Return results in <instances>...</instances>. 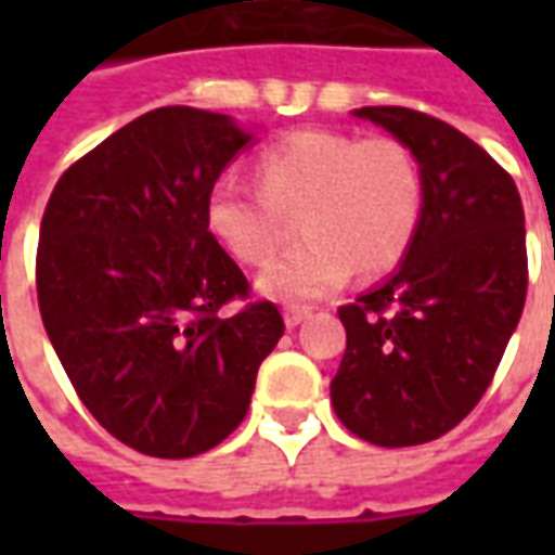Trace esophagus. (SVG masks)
<instances>
[{"mask_svg":"<svg viewBox=\"0 0 555 555\" xmlns=\"http://www.w3.org/2000/svg\"><path fill=\"white\" fill-rule=\"evenodd\" d=\"M309 314H312V309H306V306H288V309H285V326L294 330V326H300Z\"/></svg>","mask_w":555,"mask_h":555,"instance_id":"obj_1","label":"esophagus"}]
</instances>
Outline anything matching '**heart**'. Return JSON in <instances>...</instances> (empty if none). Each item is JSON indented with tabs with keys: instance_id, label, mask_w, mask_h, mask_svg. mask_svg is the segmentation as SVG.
Segmentation results:
<instances>
[{
	"instance_id": "b5f03b06",
	"label": "heart",
	"mask_w": 555,
	"mask_h": 555,
	"mask_svg": "<svg viewBox=\"0 0 555 555\" xmlns=\"http://www.w3.org/2000/svg\"><path fill=\"white\" fill-rule=\"evenodd\" d=\"M258 186L219 178L205 225L241 264H264L300 214L302 246L267 267L258 288L285 302L338 291L353 270L392 273L416 243L425 181L404 142L341 130H297L255 157Z\"/></svg>"
}]
</instances>
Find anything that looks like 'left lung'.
<instances>
[{
  "label": "left lung",
  "mask_w": 555,
  "mask_h": 555,
  "mask_svg": "<svg viewBox=\"0 0 555 555\" xmlns=\"http://www.w3.org/2000/svg\"><path fill=\"white\" fill-rule=\"evenodd\" d=\"M353 115L410 147L425 214L396 273L338 309L348 350L330 396L360 440L418 446L476 408L524 314V205L512 175L440 118L404 106Z\"/></svg>",
  "instance_id": "1"
}]
</instances>
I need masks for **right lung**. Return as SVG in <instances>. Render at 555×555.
Instances as JSON below:
<instances>
[{"label": "right lung", "mask_w": 555, "mask_h": 555, "mask_svg": "<svg viewBox=\"0 0 555 555\" xmlns=\"http://www.w3.org/2000/svg\"><path fill=\"white\" fill-rule=\"evenodd\" d=\"M253 133L229 115H139L59 178L35 261L43 330L79 401L151 457L214 449L249 410L285 333L205 225L210 186Z\"/></svg>", "instance_id": "obj_1"}]
</instances>
